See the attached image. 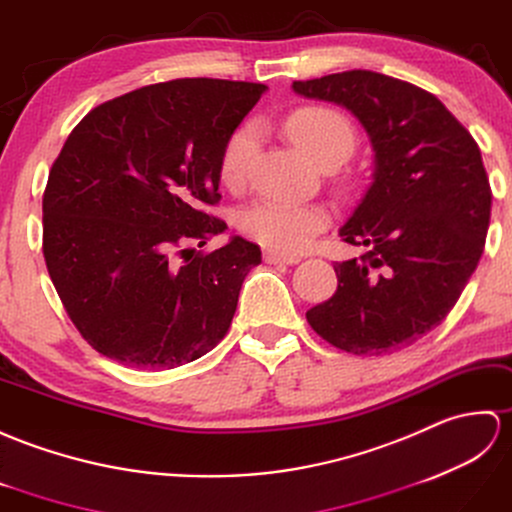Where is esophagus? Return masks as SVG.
<instances>
[{
    "label": "esophagus",
    "mask_w": 512,
    "mask_h": 512,
    "mask_svg": "<svg viewBox=\"0 0 512 512\" xmlns=\"http://www.w3.org/2000/svg\"><path fill=\"white\" fill-rule=\"evenodd\" d=\"M263 258H265L267 265H295V263H300V258L282 256V254H276V252H265Z\"/></svg>",
    "instance_id": "34e87169"
}]
</instances>
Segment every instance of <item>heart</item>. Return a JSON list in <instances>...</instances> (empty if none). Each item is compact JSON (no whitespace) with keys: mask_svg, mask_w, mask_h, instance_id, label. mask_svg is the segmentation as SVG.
<instances>
[{"mask_svg":"<svg viewBox=\"0 0 512 512\" xmlns=\"http://www.w3.org/2000/svg\"><path fill=\"white\" fill-rule=\"evenodd\" d=\"M289 138L317 166L344 164L357 146V131L342 111L331 107H302L287 118ZM256 149L252 124L236 129L219 157V177L225 188L238 190L247 179ZM328 225V212L315 203H285L258 199L238 212V227L269 252L293 256L309 249Z\"/></svg>","mask_w":512,"mask_h":512,"instance_id":"b5f03b06","label":"heart"}]
</instances>
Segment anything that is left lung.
<instances>
[{"label": "left lung", "mask_w": 512, "mask_h": 512, "mask_svg": "<svg viewBox=\"0 0 512 512\" xmlns=\"http://www.w3.org/2000/svg\"><path fill=\"white\" fill-rule=\"evenodd\" d=\"M337 102L370 135L374 179L339 230L368 252L335 263L333 298L306 311L313 331L352 355H385L436 328L480 263L491 184L480 146L442 102L370 70L295 81Z\"/></svg>", "instance_id": "1"}]
</instances>
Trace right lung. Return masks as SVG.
<instances>
[{
  "label": "right lung",
  "mask_w": 512,
  "mask_h": 512,
  "mask_svg": "<svg viewBox=\"0 0 512 512\" xmlns=\"http://www.w3.org/2000/svg\"><path fill=\"white\" fill-rule=\"evenodd\" d=\"M265 85L177 78L102 102L76 124L43 192V256L85 342L122 366L170 370L225 337L260 247L225 221L219 157Z\"/></svg>",
  "instance_id": "right-lung-1"
}]
</instances>
